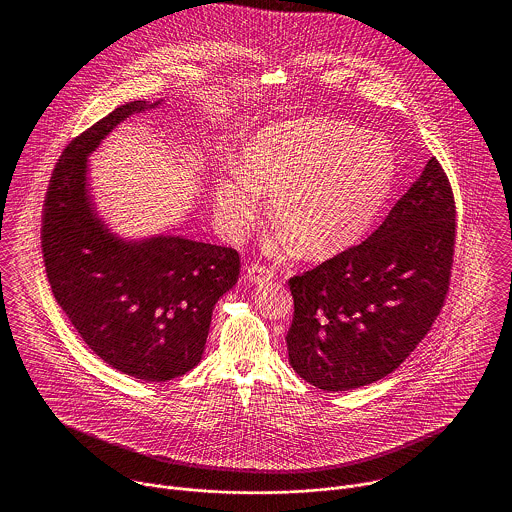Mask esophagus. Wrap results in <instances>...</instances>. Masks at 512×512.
Segmentation results:
<instances>
[{
	"instance_id": "34e87169",
	"label": "esophagus",
	"mask_w": 512,
	"mask_h": 512,
	"mask_svg": "<svg viewBox=\"0 0 512 512\" xmlns=\"http://www.w3.org/2000/svg\"><path fill=\"white\" fill-rule=\"evenodd\" d=\"M247 278L253 284H263V282L274 278V268L265 265V263H251L247 267Z\"/></svg>"
}]
</instances>
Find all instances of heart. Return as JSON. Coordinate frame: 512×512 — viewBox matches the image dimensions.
<instances>
[{"label":"heart","mask_w":512,"mask_h":512,"mask_svg":"<svg viewBox=\"0 0 512 512\" xmlns=\"http://www.w3.org/2000/svg\"><path fill=\"white\" fill-rule=\"evenodd\" d=\"M245 167L232 163L215 180V213L240 236L272 194V213L297 253L320 259L365 234L395 180L388 142L349 122L297 119L259 130L245 146Z\"/></svg>","instance_id":"b5f03b06"}]
</instances>
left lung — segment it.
I'll use <instances>...</instances> for the list:
<instances>
[{"label": "left lung", "instance_id": "8db88e82", "mask_svg": "<svg viewBox=\"0 0 512 512\" xmlns=\"http://www.w3.org/2000/svg\"><path fill=\"white\" fill-rule=\"evenodd\" d=\"M449 178L432 157L359 245L292 276L293 370L324 391L372 384L401 365L445 305L457 236Z\"/></svg>", "mask_w": 512, "mask_h": 512}]
</instances>
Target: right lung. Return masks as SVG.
Masks as SVG:
<instances>
[{
	"label": "right lung",
	"instance_id": "obj_1",
	"mask_svg": "<svg viewBox=\"0 0 512 512\" xmlns=\"http://www.w3.org/2000/svg\"><path fill=\"white\" fill-rule=\"evenodd\" d=\"M144 109L146 101L121 105L63 149L42 209V255L55 301L99 359L138 380L167 382L201 361L215 303L242 263L234 247L178 236L124 244L96 217L86 157Z\"/></svg>",
	"mask_w": 512,
	"mask_h": 512
}]
</instances>
